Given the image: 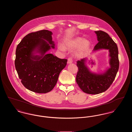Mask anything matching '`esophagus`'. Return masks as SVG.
Returning <instances> with one entry per match:
<instances>
[{
    "label": "esophagus",
    "instance_id": "esophagus-1",
    "mask_svg": "<svg viewBox=\"0 0 132 132\" xmlns=\"http://www.w3.org/2000/svg\"><path fill=\"white\" fill-rule=\"evenodd\" d=\"M72 62H73V60L71 57H69L68 58V61H67L68 64H71L72 63Z\"/></svg>",
    "mask_w": 132,
    "mask_h": 132
}]
</instances>
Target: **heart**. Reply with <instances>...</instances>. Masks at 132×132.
<instances>
[{
    "label": "heart",
    "mask_w": 132,
    "mask_h": 132,
    "mask_svg": "<svg viewBox=\"0 0 132 132\" xmlns=\"http://www.w3.org/2000/svg\"><path fill=\"white\" fill-rule=\"evenodd\" d=\"M90 44V42L88 40H83V38H77L74 39L66 42L65 43V47L68 50H72L80 46L77 52V54L78 55H81L88 50ZM59 48L62 51L65 50V48L61 45L59 46Z\"/></svg>",
    "instance_id": "heart-1"
}]
</instances>
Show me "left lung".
<instances>
[{
  "mask_svg": "<svg viewBox=\"0 0 132 132\" xmlns=\"http://www.w3.org/2000/svg\"><path fill=\"white\" fill-rule=\"evenodd\" d=\"M95 32L98 42L94 46V50L100 49L109 50L111 57L110 68L104 74H93L89 72L85 65V59L77 61L78 70L76 78V82L84 93L92 94L103 93L110 87L116 77L119 66L118 50L116 44L105 31H97Z\"/></svg>",
  "mask_w": 132,
  "mask_h": 132,
  "instance_id": "obj_1",
  "label": "left lung"
}]
</instances>
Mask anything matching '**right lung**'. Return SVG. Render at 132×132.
<instances>
[{
	"label": "right lung",
	"mask_w": 132,
	"mask_h": 132,
	"mask_svg": "<svg viewBox=\"0 0 132 132\" xmlns=\"http://www.w3.org/2000/svg\"><path fill=\"white\" fill-rule=\"evenodd\" d=\"M51 35V31L45 30L31 32L22 39L16 50L15 66L21 82L28 89L38 94L47 93L54 88L67 62L52 54L44 55L51 47L54 48ZM36 48L43 56L33 55Z\"/></svg>",
	"instance_id": "1"
}]
</instances>
